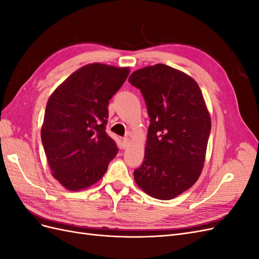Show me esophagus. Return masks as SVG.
Here are the masks:
<instances>
[{
  "instance_id": "esophagus-1",
  "label": "esophagus",
  "mask_w": 259,
  "mask_h": 259,
  "mask_svg": "<svg viewBox=\"0 0 259 259\" xmlns=\"http://www.w3.org/2000/svg\"><path fill=\"white\" fill-rule=\"evenodd\" d=\"M130 138H127V137H125V138H123L122 139V146H123V148H127L128 146H130Z\"/></svg>"
}]
</instances>
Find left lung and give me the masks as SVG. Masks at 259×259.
I'll use <instances>...</instances> for the list:
<instances>
[{
  "label": "left lung",
  "instance_id": "left-lung-1",
  "mask_svg": "<svg viewBox=\"0 0 259 259\" xmlns=\"http://www.w3.org/2000/svg\"><path fill=\"white\" fill-rule=\"evenodd\" d=\"M128 81L142 92L150 116L135 182L152 198L174 199L195 184L204 166L211 126L205 100L191 76L163 64L136 70Z\"/></svg>",
  "mask_w": 259,
  "mask_h": 259
}]
</instances>
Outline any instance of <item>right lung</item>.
Segmentation results:
<instances>
[{
	"instance_id": "right-lung-1",
	"label": "right lung",
	"mask_w": 259,
	"mask_h": 259,
	"mask_svg": "<svg viewBox=\"0 0 259 259\" xmlns=\"http://www.w3.org/2000/svg\"><path fill=\"white\" fill-rule=\"evenodd\" d=\"M130 74L128 67L85 65L53 92L41 138L52 175L70 191L96 184L117 153L105 131L109 100Z\"/></svg>"
}]
</instances>
